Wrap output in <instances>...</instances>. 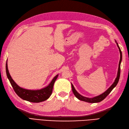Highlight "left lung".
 <instances>
[{"label":"left lung","mask_w":129,"mask_h":129,"mask_svg":"<svg viewBox=\"0 0 129 129\" xmlns=\"http://www.w3.org/2000/svg\"><path fill=\"white\" fill-rule=\"evenodd\" d=\"M115 43L117 44V47L119 49V51L120 52V60H119V65H118V72H117V77L115 78L114 82L113 83L110 87H109V88H108V89H107L105 92H104L103 93L98 95V96H94L93 98H87V97H85L82 96L81 94H79L78 92L76 91V90L75 89V88L74 87V86L71 83V86H72V91H73V93L75 95V96L76 97L78 100L83 101H85L87 102H89V103H97V102H101V101H102L105 99L107 95L111 93V91L113 89V88L116 86L117 84L118 83L119 80V77H120V64L122 60V53L121 51L120 50V48L119 46L118 43L117 42L116 40H115Z\"/></svg>","instance_id":"8db88e82"}]
</instances>
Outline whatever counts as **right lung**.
<instances>
[{"label":"right lung","instance_id":"right-lung-1","mask_svg":"<svg viewBox=\"0 0 129 129\" xmlns=\"http://www.w3.org/2000/svg\"><path fill=\"white\" fill-rule=\"evenodd\" d=\"M6 72L12 88H14L15 93L18 96L23 100L31 102H35V103L44 101L50 97L52 93L54 82L59 76L58 74L54 77L47 86L42 88L40 89L31 90L22 88L16 84L9 73L8 68V60L6 61Z\"/></svg>","mask_w":129,"mask_h":129}]
</instances>
